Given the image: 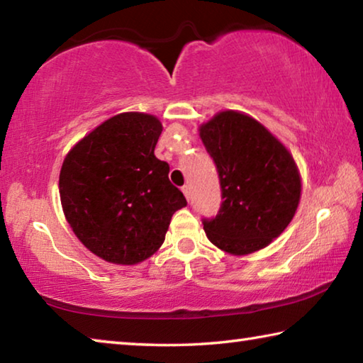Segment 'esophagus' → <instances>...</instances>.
I'll return each instance as SVG.
<instances>
[{"label":"esophagus","instance_id":"esophagus-1","mask_svg":"<svg viewBox=\"0 0 363 363\" xmlns=\"http://www.w3.org/2000/svg\"><path fill=\"white\" fill-rule=\"evenodd\" d=\"M182 194L186 195V199L189 200V199H190V194H192V192H190V187H189V186H184V187H182Z\"/></svg>","mask_w":363,"mask_h":363}]
</instances>
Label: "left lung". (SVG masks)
<instances>
[{"label":"left lung","instance_id":"8db88e82","mask_svg":"<svg viewBox=\"0 0 363 363\" xmlns=\"http://www.w3.org/2000/svg\"><path fill=\"white\" fill-rule=\"evenodd\" d=\"M216 163L223 205L203 219L208 240L233 256L266 248L291 223L301 174L290 150L243 112L223 110L199 128Z\"/></svg>","mask_w":363,"mask_h":363}]
</instances>
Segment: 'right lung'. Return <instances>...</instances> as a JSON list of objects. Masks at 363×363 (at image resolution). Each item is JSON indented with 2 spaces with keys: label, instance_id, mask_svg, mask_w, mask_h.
I'll return each mask as SVG.
<instances>
[{
  "label": "right lung",
  "instance_id": "obj_1",
  "mask_svg": "<svg viewBox=\"0 0 363 363\" xmlns=\"http://www.w3.org/2000/svg\"><path fill=\"white\" fill-rule=\"evenodd\" d=\"M163 126L157 116L125 112L78 140L59 174L67 223L101 259L134 266L164 242L173 214L187 205L155 157Z\"/></svg>",
  "mask_w": 363,
  "mask_h": 363
}]
</instances>
